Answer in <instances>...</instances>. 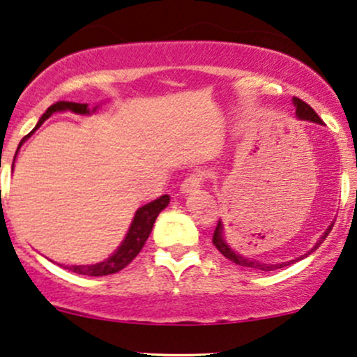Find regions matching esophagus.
<instances>
[{
  "instance_id": "34e87169",
  "label": "esophagus",
  "mask_w": 357,
  "mask_h": 357,
  "mask_svg": "<svg viewBox=\"0 0 357 357\" xmlns=\"http://www.w3.org/2000/svg\"><path fill=\"white\" fill-rule=\"evenodd\" d=\"M202 184H203V176L199 173H192L181 183V186H179V191H181L183 195H188V192H192V191L198 190Z\"/></svg>"
}]
</instances>
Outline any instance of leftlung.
I'll return each mask as SVG.
<instances>
[{
	"instance_id": "1",
	"label": "left lung",
	"mask_w": 357,
	"mask_h": 357,
	"mask_svg": "<svg viewBox=\"0 0 357 357\" xmlns=\"http://www.w3.org/2000/svg\"><path fill=\"white\" fill-rule=\"evenodd\" d=\"M294 105H296V116L301 119V121H310V122H315V124H322L321 117L315 114V110L310 107L309 104H305L304 100L297 99V97H294ZM331 230H333V225H331L329 228H327L326 231H324V235L319 238L317 243L314 245V248H310V252H307L305 255L296 258V260H289V261H282V264H260V261L257 260H250L247 257H241L240 253L233 252V250L228 247L227 240H225L223 236V223H221V220L218 221V225H216V230L213 233V245H215L216 248L220 250V253L223 257H227L228 260H231L233 264L240 265V267H245V268H252V270H261V272H270V270H275V268H284V267H289V265H292L294 261L297 260H302V258H305L307 255H310V253L314 252V250L319 248V245L322 243L324 240L327 238V235H329Z\"/></svg>"
}]
</instances>
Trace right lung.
Wrapping results in <instances>:
<instances>
[{
    "instance_id": "add662e5",
    "label": "right lung",
    "mask_w": 357,
    "mask_h": 357,
    "mask_svg": "<svg viewBox=\"0 0 357 357\" xmlns=\"http://www.w3.org/2000/svg\"><path fill=\"white\" fill-rule=\"evenodd\" d=\"M61 110H72V112L75 114H90L87 104H77V102H65V100L56 102V104H53L47 109V112L40 117L38 124H36L35 129L31 130L28 136H24L23 141L26 137H30L31 134H33L35 130L52 116L53 112H61ZM23 141L20 142V146L23 144ZM16 153H18V151H16ZM167 204H169V196L162 195L159 196L158 199H154V202L147 203L142 208H139L136 215H134V220L132 223H130V228L129 231H127L124 241H122L121 247H119L116 252L107 258V260L100 261V264H96V265H67L65 268H68L70 272L80 273V275H89V277H102V275H110V273L121 272L122 268H126L127 265H129L130 261L139 255V252H141L142 247H144L146 240L149 238L151 231H153L155 218H158L159 213L165 210Z\"/></svg>"
}]
</instances>
